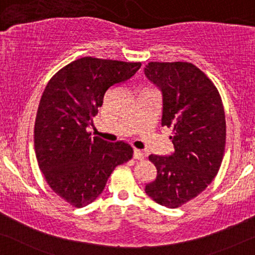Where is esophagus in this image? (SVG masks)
I'll return each instance as SVG.
<instances>
[{
	"label": "esophagus",
	"instance_id": "1",
	"mask_svg": "<svg viewBox=\"0 0 255 255\" xmlns=\"http://www.w3.org/2000/svg\"><path fill=\"white\" fill-rule=\"evenodd\" d=\"M135 159H138V160H142L144 158V155H143V151H141L139 149H134V155H132Z\"/></svg>",
	"mask_w": 255,
	"mask_h": 255
}]
</instances>
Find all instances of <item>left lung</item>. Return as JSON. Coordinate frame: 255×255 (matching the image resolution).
Returning <instances> with one entry per match:
<instances>
[{"label": "left lung", "mask_w": 255, "mask_h": 255, "mask_svg": "<svg viewBox=\"0 0 255 255\" xmlns=\"http://www.w3.org/2000/svg\"><path fill=\"white\" fill-rule=\"evenodd\" d=\"M144 74L162 91V126L173 129L174 145L170 156H149L157 175L145 193L160 206L178 208L220 170L227 138L223 104L213 82L189 62H149Z\"/></svg>", "instance_id": "8db88e82"}]
</instances>
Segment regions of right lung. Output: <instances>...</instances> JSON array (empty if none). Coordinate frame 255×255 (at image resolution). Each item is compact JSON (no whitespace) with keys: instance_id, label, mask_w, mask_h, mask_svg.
Wrapping results in <instances>:
<instances>
[{"instance_id":"right-lung-1","label":"right lung","mask_w":255,"mask_h":255,"mask_svg":"<svg viewBox=\"0 0 255 255\" xmlns=\"http://www.w3.org/2000/svg\"><path fill=\"white\" fill-rule=\"evenodd\" d=\"M139 68L141 62L85 56L63 67L46 85L34 124L35 156L49 187L71 206L93 202L114 168L132 157L128 143L92 138L87 128L106 91Z\"/></svg>"}]
</instances>
